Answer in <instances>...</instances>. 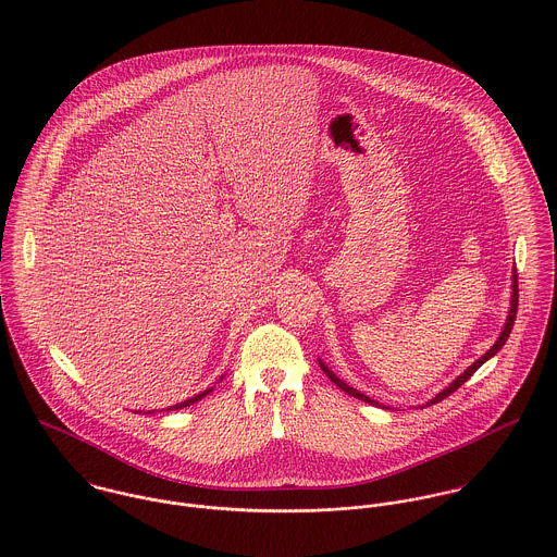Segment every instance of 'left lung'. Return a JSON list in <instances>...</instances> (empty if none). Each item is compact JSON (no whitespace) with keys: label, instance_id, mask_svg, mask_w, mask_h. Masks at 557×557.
<instances>
[{"label":"left lung","instance_id":"8db88e82","mask_svg":"<svg viewBox=\"0 0 557 557\" xmlns=\"http://www.w3.org/2000/svg\"><path fill=\"white\" fill-rule=\"evenodd\" d=\"M517 305H519V285H517V270H515V274H512V298H510V311H508V319H506V323H504V330H502V334H499V338L493 343V347L482 356V358H478L476 362L472 364V367H468L466 369V373H461L448 388H444L440 395H435V397L431 398L426 405H435L437 400H442V398L448 397V395H453L457 388H461L474 373H476L478 369L488 360V358H493L502 347H504V343L508 341V336H510V330H512V325H515V318H517ZM319 367H321V371L330 377V382H334L343 393H347V395H351V397L360 398V400H364V403H371V405H380L377 400H373V398L367 397V395H362V393H358V391H354L351 386H347L343 380H338L321 360H319ZM386 407V405H384ZM386 409H391V407H386Z\"/></svg>","mask_w":557,"mask_h":557}]
</instances>
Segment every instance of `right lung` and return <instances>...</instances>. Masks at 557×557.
Wrapping results in <instances>:
<instances>
[{
	"label": "right lung",
	"mask_w": 557,
	"mask_h": 557,
	"mask_svg": "<svg viewBox=\"0 0 557 557\" xmlns=\"http://www.w3.org/2000/svg\"><path fill=\"white\" fill-rule=\"evenodd\" d=\"M223 380V377H221ZM214 388H210V391H203L201 395H197V397L186 398V400H182V403H177V405H173V407H166V411H171V409H182V407H188V405H193V403H197V400H201V398L206 397V395H210ZM150 413V411H148Z\"/></svg>",
	"instance_id": "obj_1"
}]
</instances>
